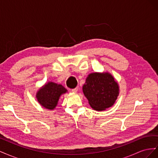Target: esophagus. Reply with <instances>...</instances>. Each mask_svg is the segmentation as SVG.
I'll return each instance as SVG.
<instances>
[{"label":"esophagus","instance_id":"obj_1","mask_svg":"<svg viewBox=\"0 0 158 158\" xmlns=\"http://www.w3.org/2000/svg\"><path fill=\"white\" fill-rule=\"evenodd\" d=\"M78 87H76V88L72 89V92H74V93H76V92H78Z\"/></svg>","mask_w":158,"mask_h":158}]
</instances>
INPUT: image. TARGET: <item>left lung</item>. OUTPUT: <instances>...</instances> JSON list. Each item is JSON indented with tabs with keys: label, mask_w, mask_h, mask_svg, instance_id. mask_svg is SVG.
Instances as JSON below:
<instances>
[{
	"label": "left lung",
	"mask_w": 158,
	"mask_h": 158,
	"mask_svg": "<svg viewBox=\"0 0 158 158\" xmlns=\"http://www.w3.org/2000/svg\"><path fill=\"white\" fill-rule=\"evenodd\" d=\"M89 106L98 111L112 107L119 94V85L111 74L93 73L88 74L82 86Z\"/></svg>",
	"instance_id": "8db88e82"
}]
</instances>
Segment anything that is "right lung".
<instances>
[{
  "instance_id": "1",
  "label": "right lung",
  "mask_w": 158,
  "mask_h": 158,
  "mask_svg": "<svg viewBox=\"0 0 158 158\" xmlns=\"http://www.w3.org/2000/svg\"><path fill=\"white\" fill-rule=\"evenodd\" d=\"M67 92L61 84L48 82L38 89L35 97L43 108L52 111L56 107L61 95Z\"/></svg>"
}]
</instances>
